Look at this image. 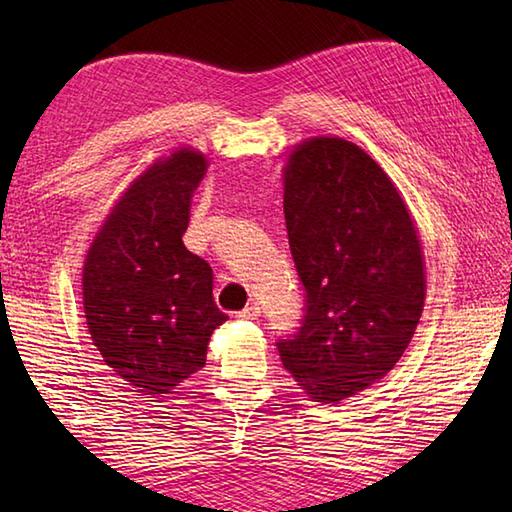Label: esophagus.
Listing matches in <instances>:
<instances>
[{"label": "esophagus", "instance_id": "obj_1", "mask_svg": "<svg viewBox=\"0 0 512 512\" xmlns=\"http://www.w3.org/2000/svg\"><path fill=\"white\" fill-rule=\"evenodd\" d=\"M259 314H262V308H259V303H250L244 310H239L235 317L237 319H257Z\"/></svg>", "mask_w": 512, "mask_h": 512}]
</instances>
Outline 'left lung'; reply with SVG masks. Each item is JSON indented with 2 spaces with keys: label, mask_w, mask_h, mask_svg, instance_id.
Listing matches in <instances>:
<instances>
[{
  "label": "left lung",
  "mask_w": 512,
  "mask_h": 512,
  "mask_svg": "<svg viewBox=\"0 0 512 512\" xmlns=\"http://www.w3.org/2000/svg\"><path fill=\"white\" fill-rule=\"evenodd\" d=\"M284 180L306 303L277 350L314 400L339 402L383 378L416 332L427 288L420 239L387 173L354 143L308 140Z\"/></svg>",
  "instance_id": "obj_1"
}]
</instances>
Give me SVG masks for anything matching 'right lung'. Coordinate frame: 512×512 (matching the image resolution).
Instances as JSON below:
<instances>
[{
    "label": "right lung",
    "instance_id": "obj_1",
    "mask_svg": "<svg viewBox=\"0 0 512 512\" xmlns=\"http://www.w3.org/2000/svg\"><path fill=\"white\" fill-rule=\"evenodd\" d=\"M206 171L180 149L127 189L92 242L83 308L105 363L147 394H171L206 365L228 317L213 301V270L182 244L191 193Z\"/></svg>",
    "mask_w": 512,
    "mask_h": 512
}]
</instances>
